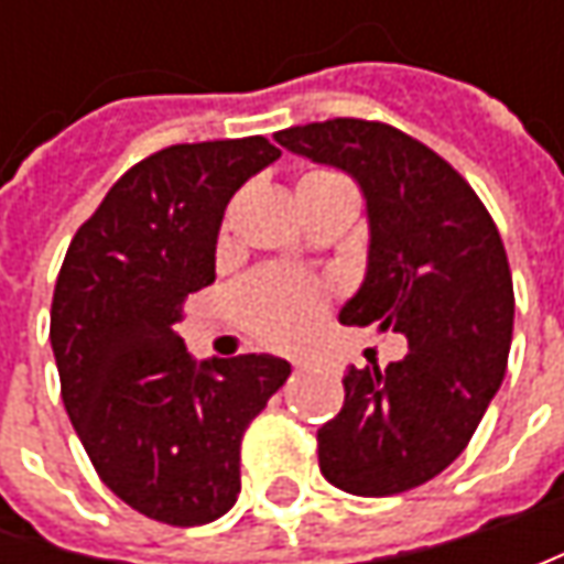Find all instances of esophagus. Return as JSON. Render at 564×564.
<instances>
[{"mask_svg":"<svg viewBox=\"0 0 564 564\" xmlns=\"http://www.w3.org/2000/svg\"><path fill=\"white\" fill-rule=\"evenodd\" d=\"M294 367L301 370V367H307V360H294Z\"/></svg>","mask_w":564,"mask_h":564,"instance_id":"obj_1","label":"esophagus"}]
</instances>
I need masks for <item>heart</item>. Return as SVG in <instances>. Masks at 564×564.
I'll return each mask as SVG.
<instances>
[{
    "label": "heart",
    "mask_w": 564,
    "mask_h": 564,
    "mask_svg": "<svg viewBox=\"0 0 564 564\" xmlns=\"http://www.w3.org/2000/svg\"><path fill=\"white\" fill-rule=\"evenodd\" d=\"M333 175V172H311ZM319 289L304 279L289 275H257L238 289V311L248 329L270 345H294L307 336L311 323L319 314Z\"/></svg>",
    "instance_id": "b5f03b06"
}]
</instances>
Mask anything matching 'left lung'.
Instances as JSON below:
<instances>
[{"label":"left lung","instance_id":"obj_1","mask_svg":"<svg viewBox=\"0 0 564 564\" xmlns=\"http://www.w3.org/2000/svg\"><path fill=\"white\" fill-rule=\"evenodd\" d=\"M275 141L364 191L367 275L338 319L408 338L386 370L348 367L341 411L316 430L319 470L355 496L408 492L465 452L506 377L514 289L499 228L440 153L392 124L329 119Z\"/></svg>","mask_w":564,"mask_h":564}]
</instances>
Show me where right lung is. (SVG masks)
<instances>
[{"label":"right lung","instance_id":"1","mask_svg":"<svg viewBox=\"0 0 564 564\" xmlns=\"http://www.w3.org/2000/svg\"><path fill=\"white\" fill-rule=\"evenodd\" d=\"M267 138L175 143L131 165L77 228L50 316L62 401L99 480L153 521L194 528L241 492V440L292 373L272 355L194 364L187 294L216 279L238 187L279 160Z\"/></svg>","mask_w":564,"mask_h":564}]
</instances>
